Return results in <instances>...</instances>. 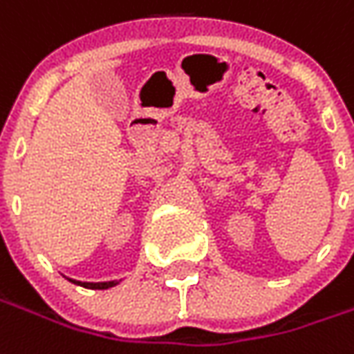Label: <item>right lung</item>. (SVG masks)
Instances as JSON below:
<instances>
[{
  "label": "right lung",
  "mask_w": 354,
  "mask_h": 354,
  "mask_svg": "<svg viewBox=\"0 0 354 354\" xmlns=\"http://www.w3.org/2000/svg\"><path fill=\"white\" fill-rule=\"evenodd\" d=\"M74 283H78V286H82V288L88 289H107L113 288V286H117V281H97V283H90V281H74Z\"/></svg>",
  "instance_id": "right-lung-1"
}]
</instances>
